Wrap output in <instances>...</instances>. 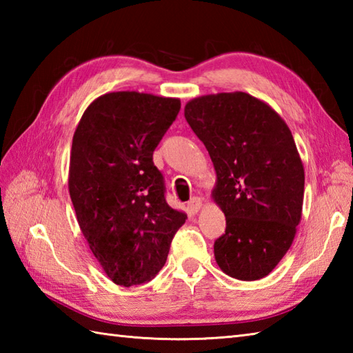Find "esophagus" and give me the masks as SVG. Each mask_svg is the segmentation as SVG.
I'll list each match as a JSON object with an SVG mask.
<instances>
[{
    "label": "esophagus",
    "mask_w": 353,
    "mask_h": 353,
    "mask_svg": "<svg viewBox=\"0 0 353 353\" xmlns=\"http://www.w3.org/2000/svg\"><path fill=\"white\" fill-rule=\"evenodd\" d=\"M201 199L200 197H192L190 201H188V212L190 214H197L200 209H201Z\"/></svg>",
    "instance_id": "obj_1"
}]
</instances>
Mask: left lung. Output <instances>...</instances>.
<instances>
[{
	"label": "left lung",
	"mask_w": 353,
	"mask_h": 353,
	"mask_svg": "<svg viewBox=\"0 0 353 353\" xmlns=\"http://www.w3.org/2000/svg\"><path fill=\"white\" fill-rule=\"evenodd\" d=\"M185 118L211 156L212 200L226 216L216 264L235 279H262L302 220L305 170L290 127L265 101L239 91L192 99Z\"/></svg>",
	"instance_id": "left-lung-1"
}]
</instances>
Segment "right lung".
Wrapping results in <instances>:
<instances>
[{
	"mask_svg": "<svg viewBox=\"0 0 353 353\" xmlns=\"http://www.w3.org/2000/svg\"><path fill=\"white\" fill-rule=\"evenodd\" d=\"M181 100L137 91L104 94L81 115L71 147L68 190L89 249L109 279L150 282L167 261L186 214L165 200L153 152Z\"/></svg>",
	"mask_w": 353,
	"mask_h": 353,
	"instance_id": "obj_1",
	"label": "right lung"
}]
</instances>
